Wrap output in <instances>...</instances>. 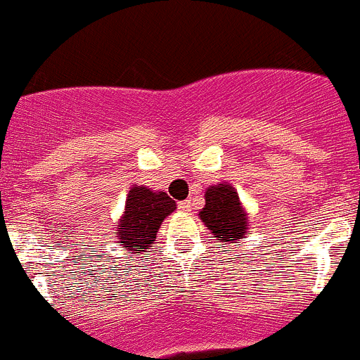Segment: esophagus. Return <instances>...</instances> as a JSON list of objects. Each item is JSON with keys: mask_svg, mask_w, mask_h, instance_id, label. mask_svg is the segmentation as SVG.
<instances>
[{"mask_svg": "<svg viewBox=\"0 0 360 360\" xmlns=\"http://www.w3.org/2000/svg\"><path fill=\"white\" fill-rule=\"evenodd\" d=\"M178 207H180V209H182L184 212H189L191 207H193V205H191V200H184V202L178 203Z\"/></svg>", "mask_w": 360, "mask_h": 360, "instance_id": "esophagus-1", "label": "esophagus"}]
</instances>
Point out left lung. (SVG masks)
Wrapping results in <instances>:
<instances>
[{"label":"left lung","instance_id":"obj_1","mask_svg":"<svg viewBox=\"0 0 360 360\" xmlns=\"http://www.w3.org/2000/svg\"><path fill=\"white\" fill-rule=\"evenodd\" d=\"M200 219L212 232L217 243L225 245L245 239L248 230V214L240 205L237 191L226 182L207 189L205 207L200 210Z\"/></svg>","mask_w":360,"mask_h":360}]
</instances>
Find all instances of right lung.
Listing matches in <instances>:
<instances>
[{"instance_id": "right-lung-1", "label": "right lung", "mask_w": 360, "mask_h": 360, "mask_svg": "<svg viewBox=\"0 0 360 360\" xmlns=\"http://www.w3.org/2000/svg\"><path fill=\"white\" fill-rule=\"evenodd\" d=\"M176 209L173 198L166 193H153L144 186H134L128 191L124 212L117 223V239L131 253L148 252L157 237L162 221Z\"/></svg>"}]
</instances>
